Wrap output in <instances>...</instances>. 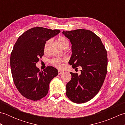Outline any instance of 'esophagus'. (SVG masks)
I'll return each instance as SVG.
<instances>
[{
    "instance_id": "obj_1",
    "label": "esophagus",
    "mask_w": 125,
    "mask_h": 125,
    "mask_svg": "<svg viewBox=\"0 0 125 125\" xmlns=\"http://www.w3.org/2000/svg\"><path fill=\"white\" fill-rule=\"evenodd\" d=\"M62 73H63V71L58 70V75H60V74H62Z\"/></svg>"
}]
</instances>
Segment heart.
Listing matches in <instances>:
<instances>
[{
    "instance_id": "heart-1",
    "label": "heart",
    "mask_w": 125,
    "mask_h": 125,
    "mask_svg": "<svg viewBox=\"0 0 125 125\" xmlns=\"http://www.w3.org/2000/svg\"><path fill=\"white\" fill-rule=\"evenodd\" d=\"M57 41L58 43L60 44V46L63 49L68 48V47L69 45V41L68 40L65 38L64 36H60L57 38ZM51 42V40H48L47 41L45 42L43 46V51L44 52H46L47 51V49L48 48V47ZM51 63L52 65H54L55 67L57 68H60L61 67V62L62 60L59 58H54L51 60Z\"/></svg>"
}]
</instances>
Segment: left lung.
<instances>
[{
    "mask_svg": "<svg viewBox=\"0 0 125 125\" xmlns=\"http://www.w3.org/2000/svg\"><path fill=\"white\" fill-rule=\"evenodd\" d=\"M62 33L72 44L69 63L73 68H82L79 75L70 73L71 79L66 85V94L73 103L87 102L98 94L104 82L107 52L101 39L91 31L79 29Z\"/></svg>",
    "mask_w": 125,
    "mask_h": 125,
    "instance_id": "left-lung-1",
    "label": "left lung"
}]
</instances>
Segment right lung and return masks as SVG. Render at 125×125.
Instances as JSON below:
<instances>
[{
    "label": "right lung",
    "mask_w": 125,
    "mask_h": 125,
    "mask_svg": "<svg viewBox=\"0 0 125 125\" xmlns=\"http://www.w3.org/2000/svg\"><path fill=\"white\" fill-rule=\"evenodd\" d=\"M60 32L32 28L19 37L14 44L10 58L12 77L19 92L27 99L35 101L46 96L50 81L58 75V70L52 66L40 71L36 63L44 55L45 42Z\"/></svg>",
    "instance_id": "obj_1"
}]
</instances>
